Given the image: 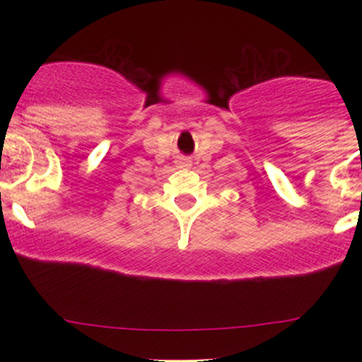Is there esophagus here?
<instances>
[{
  "label": "esophagus",
  "mask_w": 362,
  "mask_h": 362,
  "mask_svg": "<svg viewBox=\"0 0 362 362\" xmlns=\"http://www.w3.org/2000/svg\"><path fill=\"white\" fill-rule=\"evenodd\" d=\"M177 166L178 168H189L191 166V160H189L187 158H180L177 160Z\"/></svg>",
  "instance_id": "1"
}]
</instances>
